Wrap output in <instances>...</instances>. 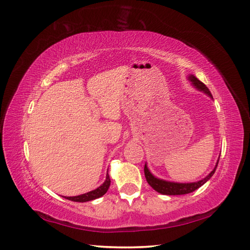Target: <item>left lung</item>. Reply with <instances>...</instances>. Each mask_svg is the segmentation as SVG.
Listing matches in <instances>:
<instances>
[{
    "instance_id": "1",
    "label": "left lung",
    "mask_w": 250,
    "mask_h": 250,
    "mask_svg": "<svg viewBox=\"0 0 250 250\" xmlns=\"http://www.w3.org/2000/svg\"><path fill=\"white\" fill-rule=\"evenodd\" d=\"M188 78L196 89L200 90V91H203L207 95H209L210 98H213V95H211L209 89L207 88L203 83L200 82L195 76L190 75ZM218 162H219V159H218V161H217L216 167H215L213 171H211L208 175H207L205 178H203L202 180H199V182H196V183L179 184V183H172V182H167V180L159 179V178L153 176V175L150 173V171L148 169L146 164L144 167V173H145V177H146L147 183L149 184L151 187L157 191V192L161 193V194H167V195L187 194V193H190V192H193L194 190L200 188L201 186H203L207 182V180H208L211 176H213L215 171H216V168H217V166H218Z\"/></svg>"
}]
</instances>
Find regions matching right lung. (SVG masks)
<instances>
[{"instance_id":"add662e5","label":"right lung","mask_w":250,"mask_h":250,"mask_svg":"<svg viewBox=\"0 0 250 250\" xmlns=\"http://www.w3.org/2000/svg\"><path fill=\"white\" fill-rule=\"evenodd\" d=\"M110 186V178L108 173L106 174V179L103 185H101L99 188H97L95 190L90 191V192H87L84 194H81V195H76V196H65V199L71 200L74 202H88V201H92L98 198H101V196L104 195Z\"/></svg>"}]
</instances>
